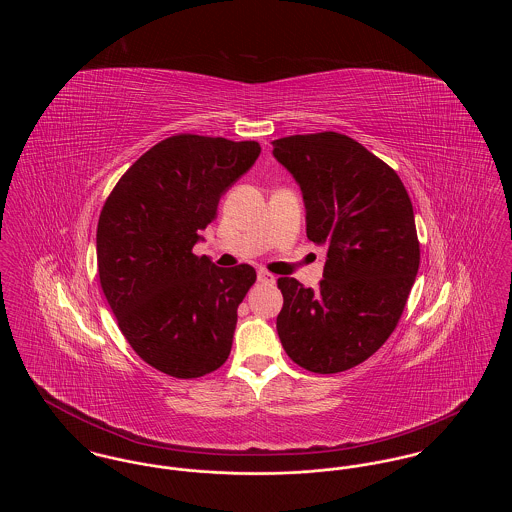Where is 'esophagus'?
<instances>
[{"mask_svg": "<svg viewBox=\"0 0 512 512\" xmlns=\"http://www.w3.org/2000/svg\"><path fill=\"white\" fill-rule=\"evenodd\" d=\"M257 280L263 282V284H274V282H276V278H274L270 272H267V270H259V272H257Z\"/></svg>", "mask_w": 512, "mask_h": 512, "instance_id": "esophagus-1", "label": "esophagus"}]
</instances>
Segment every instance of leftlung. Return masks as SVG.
Listing matches in <instances>:
<instances>
[{"instance_id": "1", "label": "left lung", "mask_w": 512, "mask_h": 512, "mask_svg": "<svg viewBox=\"0 0 512 512\" xmlns=\"http://www.w3.org/2000/svg\"><path fill=\"white\" fill-rule=\"evenodd\" d=\"M307 209V238L326 247L317 290L278 278L276 330L293 363L336 374L374 355L403 315L420 265L413 203L397 172L338 132L272 142Z\"/></svg>"}]
</instances>
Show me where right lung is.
Segmentation results:
<instances>
[{"label":"right lung","mask_w":512,"mask_h":512,"mask_svg":"<svg viewBox=\"0 0 512 512\" xmlns=\"http://www.w3.org/2000/svg\"><path fill=\"white\" fill-rule=\"evenodd\" d=\"M259 153L257 142L176 134L124 172L101 209V290L130 347L174 378L205 376L230 355L255 268L215 267L192 249Z\"/></svg>","instance_id":"add662e5"}]
</instances>
